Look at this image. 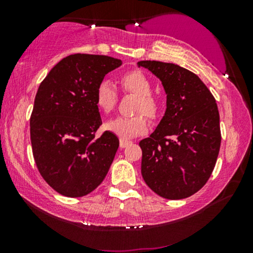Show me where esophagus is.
Here are the masks:
<instances>
[{
    "mask_svg": "<svg viewBox=\"0 0 253 253\" xmlns=\"http://www.w3.org/2000/svg\"><path fill=\"white\" fill-rule=\"evenodd\" d=\"M131 141L127 140V139H124V138H121L120 139V147L121 148H126L127 145H130Z\"/></svg>",
    "mask_w": 253,
    "mask_h": 253,
    "instance_id": "34e87169",
    "label": "esophagus"
}]
</instances>
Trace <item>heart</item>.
<instances>
[{
  "label": "heart",
  "instance_id": "b5f03b06",
  "mask_svg": "<svg viewBox=\"0 0 253 253\" xmlns=\"http://www.w3.org/2000/svg\"><path fill=\"white\" fill-rule=\"evenodd\" d=\"M121 86L126 92L138 96L136 113H143L150 119L159 115L158 100L152 96V85L148 78L140 71H130L124 74L120 79ZM117 93L109 81H101L96 86L94 101L100 112L108 114L116 105ZM148 123L143 115L133 117H115L106 123V129L122 138L139 136L147 131Z\"/></svg>",
  "mask_w": 253,
  "mask_h": 253
}]
</instances>
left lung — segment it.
Here are the masks:
<instances>
[{"label": "left lung", "instance_id": "1", "mask_svg": "<svg viewBox=\"0 0 253 253\" xmlns=\"http://www.w3.org/2000/svg\"><path fill=\"white\" fill-rule=\"evenodd\" d=\"M161 81L165 115L140 140L141 176L166 199H184L209 181L220 151V116L215 99L198 76L177 64L140 61Z\"/></svg>", "mask_w": 253, "mask_h": 253}]
</instances>
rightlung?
Returning a JSON list of instances; mask_svg holds the SVG:
<instances>
[{"instance_id": "add662e5", "label": "right lung", "mask_w": 253, "mask_h": 253, "mask_svg": "<svg viewBox=\"0 0 253 253\" xmlns=\"http://www.w3.org/2000/svg\"><path fill=\"white\" fill-rule=\"evenodd\" d=\"M122 61L75 54L61 60L38 89L31 115V144L44 181L61 195L77 198L101 184L120 140L102 124L94 101L98 84Z\"/></svg>"}]
</instances>
